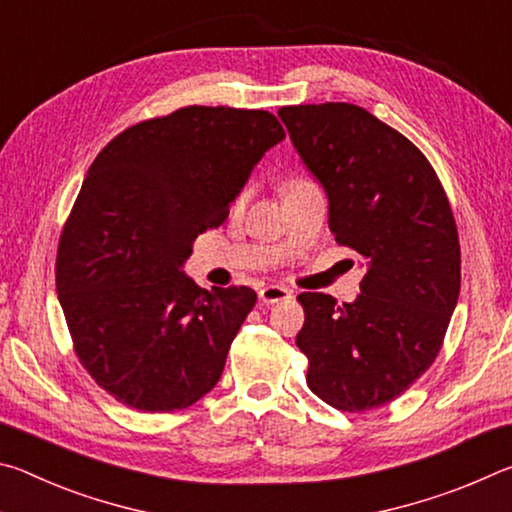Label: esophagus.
<instances>
[{
  "instance_id": "esophagus-1",
  "label": "esophagus",
  "mask_w": 512,
  "mask_h": 512,
  "mask_svg": "<svg viewBox=\"0 0 512 512\" xmlns=\"http://www.w3.org/2000/svg\"><path fill=\"white\" fill-rule=\"evenodd\" d=\"M293 293L287 287H277V284H268L262 291H259V302L262 305H277V302L291 300Z\"/></svg>"
}]
</instances>
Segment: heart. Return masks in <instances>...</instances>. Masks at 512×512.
I'll use <instances>...</instances> for the list:
<instances>
[{"label":"heart","instance_id":"obj_1","mask_svg":"<svg viewBox=\"0 0 512 512\" xmlns=\"http://www.w3.org/2000/svg\"><path fill=\"white\" fill-rule=\"evenodd\" d=\"M305 183H309V180H302V178H291V180H287V183L282 185V194H289V192H293V189L296 187H300V185H305ZM246 205V192H241L235 201H232V210L235 212H239L241 207Z\"/></svg>","mask_w":512,"mask_h":512}]
</instances>
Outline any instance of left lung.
Instances as JSON below:
<instances>
[{
  "mask_svg": "<svg viewBox=\"0 0 512 512\" xmlns=\"http://www.w3.org/2000/svg\"><path fill=\"white\" fill-rule=\"evenodd\" d=\"M277 115L325 187L336 244L368 268L350 305L325 293L298 296L307 386L345 413L379 409L443 348L461 291L452 205L418 146L368 110L336 101Z\"/></svg>",
  "mask_w": 512,
  "mask_h": 512,
  "instance_id": "8db88e82",
  "label": "left lung"
}]
</instances>
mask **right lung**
<instances>
[{"mask_svg":"<svg viewBox=\"0 0 512 512\" xmlns=\"http://www.w3.org/2000/svg\"><path fill=\"white\" fill-rule=\"evenodd\" d=\"M280 140L266 110L187 106L94 158L60 232L56 291L76 357L117 402L171 413L216 386L257 293L201 289L180 266Z\"/></svg>","mask_w":512,"mask_h":512,"instance_id":"obj_1","label":"right lung"}]
</instances>
